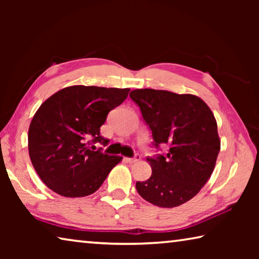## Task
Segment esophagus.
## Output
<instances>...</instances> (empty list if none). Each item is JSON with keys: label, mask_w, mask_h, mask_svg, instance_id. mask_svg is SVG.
Here are the masks:
<instances>
[{"label": "esophagus", "mask_w": 259, "mask_h": 259, "mask_svg": "<svg viewBox=\"0 0 259 259\" xmlns=\"http://www.w3.org/2000/svg\"><path fill=\"white\" fill-rule=\"evenodd\" d=\"M140 160V155L139 154H136L135 157H126L125 161L129 162V163H136V162H138Z\"/></svg>", "instance_id": "obj_1"}]
</instances>
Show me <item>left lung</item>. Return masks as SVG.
Listing matches in <instances>:
<instances>
[{"mask_svg":"<svg viewBox=\"0 0 259 259\" xmlns=\"http://www.w3.org/2000/svg\"><path fill=\"white\" fill-rule=\"evenodd\" d=\"M130 98L150 126L153 145H169L165 155L147 157L152 175L136 183L137 192L157 207H178L194 198L213 171L221 150L216 119L194 95L136 89Z\"/></svg>","mask_w":259,"mask_h":259,"instance_id":"1","label":"left lung"}]
</instances>
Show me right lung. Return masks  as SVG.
<instances>
[{
	"label": "right lung",
	"mask_w": 259,
	"mask_h": 259,
	"mask_svg": "<svg viewBox=\"0 0 259 259\" xmlns=\"http://www.w3.org/2000/svg\"><path fill=\"white\" fill-rule=\"evenodd\" d=\"M129 91L72 85L38 107L28 129V152L35 171L50 190L66 198H81L102 186L122 156L93 151L90 145H107L100 126Z\"/></svg>",
	"instance_id": "right-lung-1"
}]
</instances>
